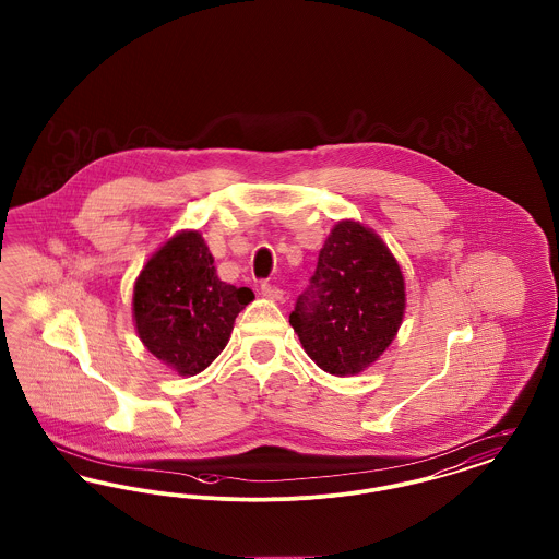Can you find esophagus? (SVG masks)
Returning <instances> with one entry per match:
<instances>
[{
	"label": "esophagus",
	"instance_id": "obj_1",
	"mask_svg": "<svg viewBox=\"0 0 559 559\" xmlns=\"http://www.w3.org/2000/svg\"><path fill=\"white\" fill-rule=\"evenodd\" d=\"M260 289H262V295L264 297H267V299H283V289H278L276 285H272V283H267V281H264L262 285H260Z\"/></svg>",
	"mask_w": 559,
	"mask_h": 559
}]
</instances>
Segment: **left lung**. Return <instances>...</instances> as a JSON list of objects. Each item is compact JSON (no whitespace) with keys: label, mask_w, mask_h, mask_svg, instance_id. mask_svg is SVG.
I'll list each match as a JSON object with an SVG mask.
<instances>
[{"label":"left lung","mask_w":559,"mask_h":559,"mask_svg":"<svg viewBox=\"0 0 559 559\" xmlns=\"http://www.w3.org/2000/svg\"><path fill=\"white\" fill-rule=\"evenodd\" d=\"M404 278L372 230L340 222L320 249L310 285L295 301L292 322L306 354L322 371H365L399 333Z\"/></svg>","instance_id":"left-lung-1"}]
</instances>
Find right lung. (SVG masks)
Returning <instances> with one entry per match:
<instances>
[{
  "mask_svg": "<svg viewBox=\"0 0 559 559\" xmlns=\"http://www.w3.org/2000/svg\"><path fill=\"white\" fill-rule=\"evenodd\" d=\"M251 299V289L217 278L205 240L190 230L167 240L140 272L133 319L148 352L188 377L219 356Z\"/></svg>",
  "mask_w": 559,
  "mask_h": 559,
  "instance_id": "1",
  "label": "right lung"
}]
</instances>
